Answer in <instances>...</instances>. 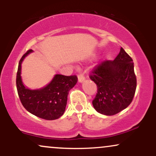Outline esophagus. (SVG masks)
<instances>
[{"instance_id":"obj_1","label":"esophagus","mask_w":156,"mask_h":156,"mask_svg":"<svg viewBox=\"0 0 156 156\" xmlns=\"http://www.w3.org/2000/svg\"><path fill=\"white\" fill-rule=\"evenodd\" d=\"M78 81L79 82H83L84 80H85V77L83 74L80 73V74L78 75Z\"/></svg>"}]
</instances>
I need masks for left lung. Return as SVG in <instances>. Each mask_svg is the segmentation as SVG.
<instances>
[{"instance_id": "left-lung-1", "label": "left lung", "mask_w": 156, "mask_h": 156, "mask_svg": "<svg viewBox=\"0 0 156 156\" xmlns=\"http://www.w3.org/2000/svg\"><path fill=\"white\" fill-rule=\"evenodd\" d=\"M98 92L92 105L98 112L112 116L131 103L136 89L133 59L122 48L114 61L105 60L94 67L89 75Z\"/></svg>"}]
</instances>
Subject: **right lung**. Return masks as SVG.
I'll use <instances>...</instances> for the list:
<instances>
[{"label":"right lung","instance_id":"1","mask_svg":"<svg viewBox=\"0 0 156 156\" xmlns=\"http://www.w3.org/2000/svg\"><path fill=\"white\" fill-rule=\"evenodd\" d=\"M32 50H28L20 60L16 78L17 93L23 107L34 115L47 120H53L63 115L69 90L76 85L78 77L55 75L52 81L44 88L31 90L21 80V63Z\"/></svg>","mask_w":156,"mask_h":156}]
</instances>
